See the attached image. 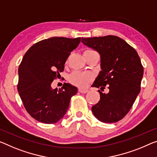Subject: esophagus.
I'll list each match as a JSON object with an SVG mask.
<instances>
[{
  "instance_id": "esophagus-1",
  "label": "esophagus",
  "mask_w": 157,
  "mask_h": 157,
  "mask_svg": "<svg viewBox=\"0 0 157 157\" xmlns=\"http://www.w3.org/2000/svg\"><path fill=\"white\" fill-rule=\"evenodd\" d=\"M78 91L81 93H86L88 92V89H85V88H79Z\"/></svg>"
}]
</instances>
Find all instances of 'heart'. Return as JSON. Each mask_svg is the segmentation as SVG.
<instances>
[{
    "label": "heart",
    "instance_id": "obj_1",
    "mask_svg": "<svg viewBox=\"0 0 157 157\" xmlns=\"http://www.w3.org/2000/svg\"><path fill=\"white\" fill-rule=\"evenodd\" d=\"M93 51L91 50H88L85 52ZM91 80H92V76L89 73H82V72L75 71L69 77V81L70 83L79 87H86L88 86Z\"/></svg>",
    "mask_w": 157,
    "mask_h": 157
}]
</instances>
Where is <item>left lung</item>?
I'll return each instance as SVG.
<instances>
[{
	"label": "left lung",
	"mask_w": 157,
	"mask_h": 157,
	"mask_svg": "<svg viewBox=\"0 0 157 157\" xmlns=\"http://www.w3.org/2000/svg\"><path fill=\"white\" fill-rule=\"evenodd\" d=\"M84 45L100 55V68L93 87L99 90L100 100L92 107L95 117L104 123H115L126 116L140 91L143 67L136 50L116 36L82 38Z\"/></svg>",
	"instance_id": "8db88e82"
}]
</instances>
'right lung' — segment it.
I'll return each instance as SVG.
<instances>
[{
  "instance_id": "obj_1",
  "label": "right lung",
  "mask_w": 157,
  "mask_h": 157,
  "mask_svg": "<svg viewBox=\"0 0 157 157\" xmlns=\"http://www.w3.org/2000/svg\"><path fill=\"white\" fill-rule=\"evenodd\" d=\"M81 38L52 37L35 43L19 67L17 90L26 110L43 124H55L66 114L78 89L64 83L52 89V82L64 71V64Z\"/></svg>"
}]
</instances>
